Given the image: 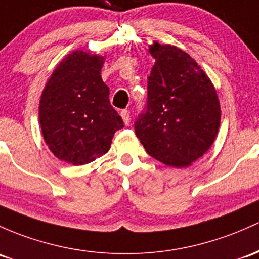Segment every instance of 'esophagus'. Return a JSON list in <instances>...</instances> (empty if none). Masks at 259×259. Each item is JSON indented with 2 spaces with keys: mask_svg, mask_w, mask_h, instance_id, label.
Listing matches in <instances>:
<instances>
[{
  "mask_svg": "<svg viewBox=\"0 0 259 259\" xmlns=\"http://www.w3.org/2000/svg\"><path fill=\"white\" fill-rule=\"evenodd\" d=\"M121 117H122V119H123L124 124H126V126H128V124H130V112H128V111L122 110L121 111Z\"/></svg>",
  "mask_w": 259,
  "mask_h": 259,
  "instance_id": "34e87169",
  "label": "esophagus"
}]
</instances>
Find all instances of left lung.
<instances>
[{
	"label": "left lung",
	"mask_w": 259,
	"mask_h": 259,
	"mask_svg": "<svg viewBox=\"0 0 259 259\" xmlns=\"http://www.w3.org/2000/svg\"><path fill=\"white\" fill-rule=\"evenodd\" d=\"M146 110L135 122L147 153L168 166L185 168L218 136L221 108L212 82L188 53L154 41Z\"/></svg>",
	"instance_id": "obj_1"
}]
</instances>
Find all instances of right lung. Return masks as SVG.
I'll return each mask as SVG.
<instances>
[{"instance_id":"1","label":"right lung","mask_w":259,"mask_h":259,"mask_svg":"<svg viewBox=\"0 0 259 259\" xmlns=\"http://www.w3.org/2000/svg\"><path fill=\"white\" fill-rule=\"evenodd\" d=\"M105 58L75 51L58 64L39 101L44 141L58 159L88 164L106 154L123 121L102 81Z\"/></svg>"}]
</instances>
